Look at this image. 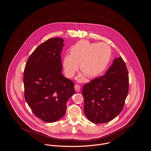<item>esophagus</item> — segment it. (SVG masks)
<instances>
[{"instance_id":"1","label":"esophagus","mask_w":151,"mask_h":151,"mask_svg":"<svg viewBox=\"0 0 151 151\" xmlns=\"http://www.w3.org/2000/svg\"><path fill=\"white\" fill-rule=\"evenodd\" d=\"M74 87H75V91L77 92H79L81 90V86L79 84H75Z\"/></svg>"}]
</instances>
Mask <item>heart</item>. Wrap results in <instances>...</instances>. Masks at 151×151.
<instances>
[{
    "label": "heart",
    "instance_id": "obj_1",
    "mask_svg": "<svg viewBox=\"0 0 151 151\" xmlns=\"http://www.w3.org/2000/svg\"><path fill=\"white\" fill-rule=\"evenodd\" d=\"M70 54L63 58V67L67 76H73L79 69L89 78L96 77L106 69L111 59V49L105 43H90L81 40L70 49ZM80 81L83 79L81 78Z\"/></svg>",
    "mask_w": 151,
    "mask_h": 151
}]
</instances>
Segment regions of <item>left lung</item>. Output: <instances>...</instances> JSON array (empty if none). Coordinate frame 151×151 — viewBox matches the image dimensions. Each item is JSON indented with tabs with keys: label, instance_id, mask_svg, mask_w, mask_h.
Returning <instances> with one entry per match:
<instances>
[{
	"label": "left lung",
	"instance_id": "obj_1",
	"mask_svg": "<svg viewBox=\"0 0 151 151\" xmlns=\"http://www.w3.org/2000/svg\"><path fill=\"white\" fill-rule=\"evenodd\" d=\"M129 80L126 65L119 57L104 76L84 85V112L90 122L106 123L122 112L129 93Z\"/></svg>",
	"mask_w": 151,
	"mask_h": 151
}]
</instances>
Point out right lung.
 Instances as JSON below:
<instances>
[{
  "label": "right lung",
  "mask_w": 151,
  "mask_h": 151,
  "mask_svg": "<svg viewBox=\"0 0 151 151\" xmlns=\"http://www.w3.org/2000/svg\"><path fill=\"white\" fill-rule=\"evenodd\" d=\"M63 42L55 37L42 43L29 57L24 71L25 99L34 115L48 123L64 116L67 102L75 92L73 82L61 73Z\"/></svg>",
  "instance_id": "add662e5"
}]
</instances>
